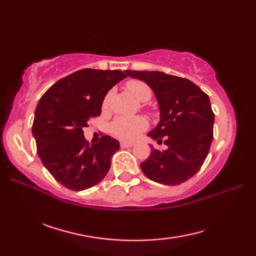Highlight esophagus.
<instances>
[{"instance_id": "obj_1", "label": "esophagus", "mask_w": 256, "mask_h": 256, "mask_svg": "<svg viewBox=\"0 0 256 256\" xmlns=\"http://www.w3.org/2000/svg\"><path fill=\"white\" fill-rule=\"evenodd\" d=\"M120 145H121V148H132V146H133V143L121 142V143H120Z\"/></svg>"}]
</instances>
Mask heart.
I'll return each instance as SVG.
<instances>
[{
  "mask_svg": "<svg viewBox=\"0 0 256 256\" xmlns=\"http://www.w3.org/2000/svg\"><path fill=\"white\" fill-rule=\"evenodd\" d=\"M128 90L131 92V94L136 98L140 102H146L150 99L152 89L143 81L131 80L126 84ZM111 94H108L103 106H106L110 101ZM148 123L142 116L136 118H118L111 125V131L116 138L124 140H133L138 135L148 128Z\"/></svg>",
  "mask_w": 256,
  "mask_h": 256,
  "instance_id": "b5f03b06",
  "label": "heart"
}]
</instances>
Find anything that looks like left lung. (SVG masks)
I'll list each match as a JSON object with an SVG mask.
<instances>
[{"instance_id": "8db88e82", "label": "left lung", "mask_w": 256, "mask_h": 256, "mask_svg": "<svg viewBox=\"0 0 256 256\" xmlns=\"http://www.w3.org/2000/svg\"><path fill=\"white\" fill-rule=\"evenodd\" d=\"M128 77L142 80L153 90L160 106V122L148 134L164 144L140 164L146 177L175 186L192 178L202 166L214 140V114L209 96L188 79L162 72L125 70Z\"/></svg>"}]
</instances>
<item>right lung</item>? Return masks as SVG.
<instances>
[{"mask_svg": "<svg viewBox=\"0 0 256 256\" xmlns=\"http://www.w3.org/2000/svg\"><path fill=\"white\" fill-rule=\"evenodd\" d=\"M124 78L121 70L81 69L58 80L38 102L32 128L37 153L64 187L76 192L94 187L110 170L120 143L103 135L89 144L82 128L100 116L108 91Z\"/></svg>", "mask_w": 256, "mask_h": 256, "instance_id": "1", "label": "right lung"}]
</instances>
